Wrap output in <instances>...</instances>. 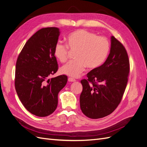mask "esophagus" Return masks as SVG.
Instances as JSON below:
<instances>
[{"mask_svg": "<svg viewBox=\"0 0 147 147\" xmlns=\"http://www.w3.org/2000/svg\"><path fill=\"white\" fill-rule=\"evenodd\" d=\"M68 81H69V82H75L76 80H75L74 78H73L69 77V78H68Z\"/></svg>", "mask_w": 147, "mask_h": 147, "instance_id": "obj_1", "label": "esophagus"}]
</instances>
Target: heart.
<instances>
[{"label":"heart","mask_w":147,"mask_h":147,"mask_svg":"<svg viewBox=\"0 0 147 147\" xmlns=\"http://www.w3.org/2000/svg\"><path fill=\"white\" fill-rule=\"evenodd\" d=\"M67 44L61 42L56 43L54 53L61 63L67 60L70 50L76 51L75 58L61 67V72L77 78L85 70L99 67L107 57L110 43L106 37L97 35L84 29L75 30L67 37Z\"/></svg>","instance_id":"1"}]
</instances>
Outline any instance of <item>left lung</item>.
Wrapping results in <instances>:
<instances>
[{
    "label": "left lung",
    "mask_w": 147,
    "mask_h": 147,
    "mask_svg": "<svg viewBox=\"0 0 147 147\" xmlns=\"http://www.w3.org/2000/svg\"><path fill=\"white\" fill-rule=\"evenodd\" d=\"M129 70L125 48L112 36L107 59L102 65L91 70L86 80L81 81L83 91L80 103L83 114L90 118L98 119L112 113L122 99Z\"/></svg>",
    "instance_id": "left-lung-1"
}]
</instances>
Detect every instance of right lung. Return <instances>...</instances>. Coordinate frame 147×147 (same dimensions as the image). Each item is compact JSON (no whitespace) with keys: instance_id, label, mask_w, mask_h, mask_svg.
Segmentation results:
<instances>
[{"instance_id":"1","label":"right lung","mask_w":147,"mask_h":147,"mask_svg":"<svg viewBox=\"0 0 147 147\" xmlns=\"http://www.w3.org/2000/svg\"><path fill=\"white\" fill-rule=\"evenodd\" d=\"M59 34L57 28L38 30L26 43L16 61V93L24 107L37 117L55 112L58 93L67 82L64 75L48 79L58 69L54 49Z\"/></svg>"}]
</instances>
